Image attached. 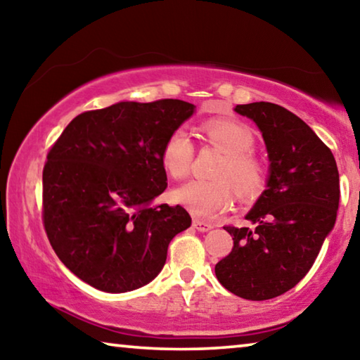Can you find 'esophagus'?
<instances>
[{"label": "esophagus", "instance_id": "esophagus-1", "mask_svg": "<svg viewBox=\"0 0 360 360\" xmlns=\"http://www.w3.org/2000/svg\"><path fill=\"white\" fill-rule=\"evenodd\" d=\"M192 225H193V229H197L198 231H208V230H211L212 227H214V225H212L211 222L203 221V219H198V217L193 219Z\"/></svg>", "mask_w": 360, "mask_h": 360}]
</instances>
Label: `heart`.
Wrapping results in <instances>:
<instances>
[{"instance_id": "1", "label": "heart", "mask_w": 360, "mask_h": 360, "mask_svg": "<svg viewBox=\"0 0 360 360\" xmlns=\"http://www.w3.org/2000/svg\"><path fill=\"white\" fill-rule=\"evenodd\" d=\"M211 146L222 150L225 158L216 169L219 179H195L179 187L174 198L202 217H212L230 208L233 187L238 197L249 200L262 193L266 184V169L252 154L254 133L236 120H210L202 127ZM195 148L187 131L178 129L167 138L160 160L165 172L174 179H184L192 172Z\"/></svg>"}]
</instances>
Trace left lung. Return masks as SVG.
<instances>
[{
  "instance_id": "obj_1",
  "label": "left lung",
  "mask_w": 360,
  "mask_h": 360,
  "mask_svg": "<svg viewBox=\"0 0 360 360\" xmlns=\"http://www.w3.org/2000/svg\"><path fill=\"white\" fill-rule=\"evenodd\" d=\"M235 111L260 129L270 178L246 216L255 229L224 227L233 248L214 271L231 294L268 300L294 288L313 266L337 219L340 176L332 150L285 108L259 101Z\"/></svg>"
}]
</instances>
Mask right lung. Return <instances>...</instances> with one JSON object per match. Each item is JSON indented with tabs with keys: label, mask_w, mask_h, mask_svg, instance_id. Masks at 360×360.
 <instances>
[{
	"label": "right lung",
	"mask_w": 360,
	"mask_h": 360,
	"mask_svg": "<svg viewBox=\"0 0 360 360\" xmlns=\"http://www.w3.org/2000/svg\"><path fill=\"white\" fill-rule=\"evenodd\" d=\"M193 108L167 98L85 111L49 149L42 224L84 283L112 294L143 288L165 265L169 241L191 227L181 205L150 202L167 188L163 144Z\"/></svg>",
	"instance_id": "add662e5"
}]
</instances>
